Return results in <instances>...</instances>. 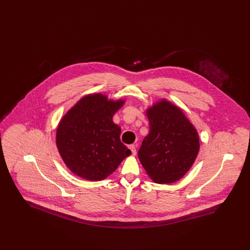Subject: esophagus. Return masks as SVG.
Wrapping results in <instances>:
<instances>
[{
  "label": "esophagus",
  "instance_id": "34e87169",
  "mask_svg": "<svg viewBox=\"0 0 250 250\" xmlns=\"http://www.w3.org/2000/svg\"><path fill=\"white\" fill-rule=\"evenodd\" d=\"M128 148L131 150V153H132V155H136V153H137V150H136V146L134 145V144H130L129 146H128Z\"/></svg>",
  "mask_w": 250,
  "mask_h": 250
}]
</instances>
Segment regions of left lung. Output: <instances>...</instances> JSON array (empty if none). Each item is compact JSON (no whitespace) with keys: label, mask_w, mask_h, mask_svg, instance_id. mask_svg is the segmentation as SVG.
<instances>
[{"label":"left lung","mask_w":250,"mask_h":250,"mask_svg":"<svg viewBox=\"0 0 250 250\" xmlns=\"http://www.w3.org/2000/svg\"><path fill=\"white\" fill-rule=\"evenodd\" d=\"M146 113L150 132L138 152L140 161L155 183L176 182L198 155L199 135L184 112L168 101L161 100Z\"/></svg>","instance_id":"left-lung-1"}]
</instances>
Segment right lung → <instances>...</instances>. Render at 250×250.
Here are the masks:
<instances>
[{"label": "right lung", "mask_w": 250, "mask_h": 250, "mask_svg": "<svg viewBox=\"0 0 250 250\" xmlns=\"http://www.w3.org/2000/svg\"><path fill=\"white\" fill-rule=\"evenodd\" d=\"M125 101L101 94L82 98L61 120L56 144L73 173L90 181L107 178L131 151L121 142V128L112 122Z\"/></svg>", "instance_id": "right-lung-1"}]
</instances>
